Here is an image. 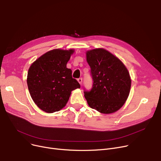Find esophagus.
Segmentation results:
<instances>
[{
    "label": "esophagus",
    "mask_w": 161,
    "mask_h": 161,
    "mask_svg": "<svg viewBox=\"0 0 161 161\" xmlns=\"http://www.w3.org/2000/svg\"><path fill=\"white\" fill-rule=\"evenodd\" d=\"M78 81L79 82V83L80 84V85H81V83H82V78L78 79Z\"/></svg>",
    "instance_id": "34e87169"
}]
</instances>
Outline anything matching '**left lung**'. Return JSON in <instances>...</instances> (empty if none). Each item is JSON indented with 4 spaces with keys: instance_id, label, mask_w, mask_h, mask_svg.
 Wrapping results in <instances>:
<instances>
[{
    "instance_id": "1",
    "label": "left lung",
    "mask_w": 161,
    "mask_h": 161,
    "mask_svg": "<svg viewBox=\"0 0 161 161\" xmlns=\"http://www.w3.org/2000/svg\"><path fill=\"white\" fill-rule=\"evenodd\" d=\"M93 85L84 91L88 105L100 113L117 112L124 105L130 93L131 79L123 62L103 48L87 51Z\"/></svg>"
}]
</instances>
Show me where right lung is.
<instances>
[{"instance_id": "1", "label": "right lung", "mask_w": 161, "mask_h": 161, "mask_svg": "<svg viewBox=\"0 0 161 161\" xmlns=\"http://www.w3.org/2000/svg\"><path fill=\"white\" fill-rule=\"evenodd\" d=\"M74 49H54L40 56L31 65L27 83L31 97L36 106L47 113L63 109L71 92L80 88L72 78L71 69H67Z\"/></svg>"}]
</instances>
